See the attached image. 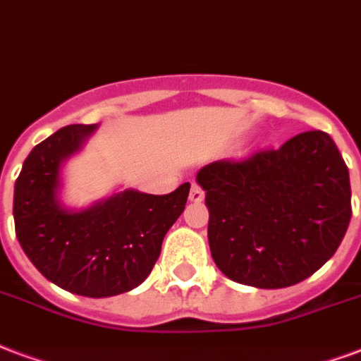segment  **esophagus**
<instances>
[{
    "instance_id": "obj_1",
    "label": "esophagus",
    "mask_w": 361,
    "mask_h": 361,
    "mask_svg": "<svg viewBox=\"0 0 361 361\" xmlns=\"http://www.w3.org/2000/svg\"><path fill=\"white\" fill-rule=\"evenodd\" d=\"M202 199H204V191L200 189V185L192 183L191 191H189V200H191V202H200Z\"/></svg>"
}]
</instances>
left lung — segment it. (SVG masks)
Listing matches in <instances>:
<instances>
[{
	"instance_id": "1",
	"label": "left lung",
	"mask_w": 361,
	"mask_h": 361,
	"mask_svg": "<svg viewBox=\"0 0 361 361\" xmlns=\"http://www.w3.org/2000/svg\"><path fill=\"white\" fill-rule=\"evenodd\" d=\"M197 181L210 212L212 257L238 284H299L337 252L350 224L348 169L322 130L242 161L210 162Z\"/></svg>"
}]
</instances>
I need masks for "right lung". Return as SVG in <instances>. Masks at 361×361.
Returning a JSON list of instances; mask_svg holds the SVG:
<instances>
[{"label":"right lung","mask_w":361,"mask_h":361,"mask_svg":"<svg viewBox=\"0 0 361 361\" xmlns=\"http://www.w3.org/2000/svg\"><path fill=\"white\" fill-rule=\"evenodd\" d=\"M94 130V125H70L35 145L16 178L13 216L24 254L47 280L77 295L111 297L149 276L191 185L169 195L125 189L85 210L66 208L62 162Z\"/></svg>","instance_id":"1"}]
</instances>
